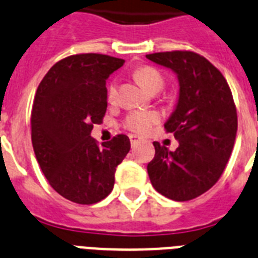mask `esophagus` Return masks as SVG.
<instances>
[{"label": "esophagus", "mask_w": 258, "mask_h": 258, "mask_svg": "<svg viewBox=\"0 0 258 258\" xmlns=\"http://www.w3.org/2000/svg\"><path fill=\"white\" fill-rule=\"evenodd\" d=\"M130 140H131V144H133V146H135V144H138V143L142 140V138L138 135H130Z\"/></svg>", "instance_id": "obj_1"}]
</instances>
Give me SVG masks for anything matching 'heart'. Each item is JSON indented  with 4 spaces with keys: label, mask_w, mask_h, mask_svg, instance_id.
Here are the masks:
<instances>
[{
    "label": "heart",
    "mask_w": 258,
    "mask_h": 258,
    "mask_svg": "<svg viewBox=\"0 0 258 258\" xmlns=\"http://www.w3.org/2000/svg\"><path fill=\"white\" fill-rule=\"evenodd\" d=\"M136 80L149 92H159L165 85V80L159 69L153 67H140L135 71ZM107 101L114 103L118 98V81L111 80L107 85ZM160 116L155 111H133L124 118L123 125L125 128L138 134H147L153 128L156 123H159Z\"/></svg>",
    "instance_id": "b5f03b06"
}]
</instances>
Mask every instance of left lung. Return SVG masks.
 I'll use <instances>...</instances> for the list:
<instances>
[{
  "label": "left lung",
  "mask_w": 258,
  "mask_h": 258,
  "mask_svg": "<svg viewBox=\"0 0 258 258\" xmlns=\"http://www.w3.org/2000/svg\"><path fill=\"white\" fill-rule=\"evenodd\" d=\"M147 59L172 69L179 81L178 103L164 125L179 146L170 152L153 142L147 170L160 194L185 202L211 189L226 168L237 131L232 92L219 69L196 52H157Z\"/></svg>",
  "instance_id": "obj_1"
}]
</instances>
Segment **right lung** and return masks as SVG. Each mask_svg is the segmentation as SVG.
<instances>
[{
  "instance_id": "obj_1",
  "label": "right lung",
  "mask_w": 258,
  "mask_h": 258,
  "mask_svg": "<svg viewBox=\"0 0 258 258\" xmlns=\"http://www.w3.org/2000/svg\"><path fill=\"white\" fill-rule=\"evenodd\" d=\"M124 60L102 53L61 59L43 77L31 110V140L52 189L68 201L93 205L109 196L116 166L131 148L119 134L99 146L90 133L107 109L106 80Z\"/></svg>"
}]
</instances>
